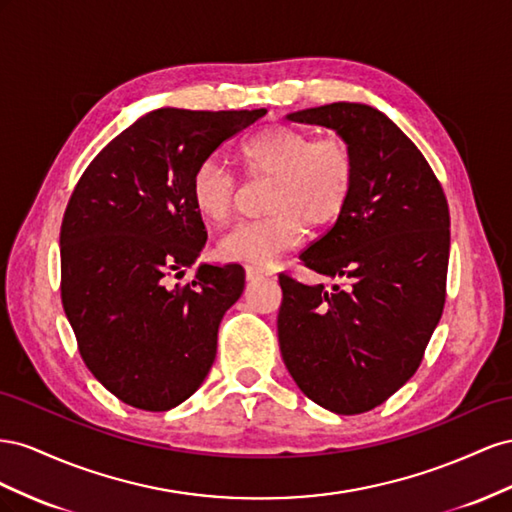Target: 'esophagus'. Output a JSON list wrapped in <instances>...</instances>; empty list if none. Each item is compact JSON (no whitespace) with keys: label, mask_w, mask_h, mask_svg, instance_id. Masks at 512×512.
I'll use <instances>...</instances> for the list:
<instances>
[{"label":"esophagus","mask_w":512,"mask_h":512,"mask_svg":"<svg viewBox=\"0 0 512 512\" xmlns=\"http://www.w3.org/2000/svg\"><path fill=\"white\" fill-rule=\"evenodd\" d=\"M272 272H266V270H259V268H246V281L248 283H255V281H261V279H268Z\"/></svg>","instance_id":"34e87169"}]
</instances>
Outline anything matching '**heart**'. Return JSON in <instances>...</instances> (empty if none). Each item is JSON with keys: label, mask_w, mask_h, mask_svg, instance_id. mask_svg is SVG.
Segmentation results:
<instances>
[{"label": "heart", "mask_w": 512, "mask_h": 512, "mask_svg": "<svg viewBox=\"0 0 512 512\" xmlns=\"http://www.w3.org/2000/svg\"><path fill=\"white\" fill-rule=\"evenodd\" d=\"M240 160L251 175H272V214L238 223L218 242V255L248 268H266L296 248L304 225L337 221L354 188V152L339 135L313 139L298 128L268 126L240 145ZM191 197L201 216L223 223L236 203V178L218 160H203L191 178Z\"/></svg>", "instance_id": "b5f03b06"}]
</instances>
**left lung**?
<instances>
[{"mask_svg": "<svg viewBox=\"0 0 512 512\" xmlns=\"http://www.w3.org/2000/svg\"><path fill=\"white\" fill-rule=\"evenodd\" d=\"M343 137L356 178L345 210L300 259L339 285L279 274V345L298 388L334 414L369 412L420 367L442 317L450 253L448 203L403 130L360 102L289 113Z\"/></svg>", "mask_w": 512, "mask_h": 512, "instance_id": "8db88e82", "label": "left lung"}]
</instances>
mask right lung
Returning a JSON list of instances; mask_svg holds the SVG:
<instances>
[{
	"label": "right lung",
	"mask_w": 512,
	"mask_h": 512,
	"mask_svg": "<svg viewBox=\"0 0 512 512\" xmlns=\"http://www.w3.org/2000/svg\"><path fill=\"white\" fill-rule=\"evenodd\" d=\"M253 111L156 109L81 175L64 212L62 304L85 367L126 405L167 412L203 384L218 326L244 291L238 264H201L208 233L191 197L199 163Z\"/></svg>",
	"instance_id": "1"
}]
</instances>
